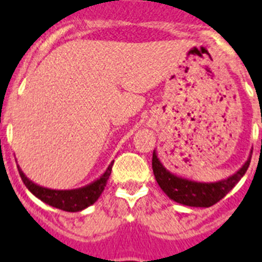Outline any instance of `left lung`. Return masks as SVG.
<instances>
[{
    "instance_id": "left-lung-1",
    "label": "left lung",
    "mask_w": 262,
    "mask_h": 262,
    "mask_svg": "<svg viewBox=\"0 0 262 262\" xmlns=\"http://www.w3.org/2000/svg\"><path fill=\"white\" fill-rule=\"evenodd\" d=\"M251 154L237 172L216 182H196L173 174L160 161L156 151H154L152 156V169L161 190L172 201L190 207H210L226 196L242 180L251 164Z\"/></svg>"
}]
</instances>
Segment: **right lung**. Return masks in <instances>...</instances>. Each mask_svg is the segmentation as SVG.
Returning <instances> with one entry per match:
<instances>
[{
    "mask_svg": "<svg viewBox=\"0 0 262 262\" xmlns=\"http://www.w3.org/2000/svg\"><path fill=\"white\" fill-rule=\"evenodd\" d=\"M113 163L114 161H111L105 172L93 182H90L89 185H85L82 187H78V189H72V190H56V189L40 186V185L29 180L26 174L22 172L19 165H18V170H19V176L22 178L23 184L26 185L27 189L36 198H39L47 205L52 206V207L62 210V211L77 212L93 205L98 200L99 195L102 194V191L105 190L106 182L111 174Z\"/></svg>",
    "mask_w": 262,
    "mask_h": 262,
    "instance_id": "add662e5",
    "label": "right lung"
}]
</instances>
